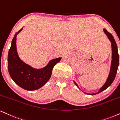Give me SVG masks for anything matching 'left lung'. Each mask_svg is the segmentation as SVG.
Returning <instances> with one entry per match:
<instances>
[{"mask_svg":"<svg viewBox=\"0 0 120 120\" xmlns=\"http://www.w3.org/2000/svg\"><path fill=\"white\" fill-rule=\"evenodd\" d=\"M104 32L105 33V34H106L107 36L108 37V38L109 40V41L111 42V46H112V61H111V69H110V71H109V75L108 76V78L107 79L106 83H105V84L99 90V91L97 93H92V94H89V93H86V94L89 95H94L96 94L99 93L103 91L104 90L106 89L109 86H111V84L112 83V82H113L114 79L115 78V76H116L117 71V69L119 67V53H118V50H117V46L116 41H115V39H114L113 36L110 33H109L106 29H103ZM75 84L78 86V88H79L78 86L77 85L75 82H74Z\"/></svg>","mask_w":120,"mask_h":120,"instance_id":"1","label":"left lung"}]
</instances>
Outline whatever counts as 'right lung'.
<instances>
[{
    "mask_svg": "<svg viewBox=\"0 0 120 120\" xmlns=\"http://www.w3.org/2000/svg\"><path fill=\"white\" fill-rule=\"evenodd\" d=\"M14 35L11 41L8 55V68L9 75L13 81L20 87L27 90H34L44 86L51 77L54 66L59 63L61 57L52 59L44 68H33L20 59L16 48L17 35Z\"/></svg>",
    "mask_w": 120,
    "mask_h": 120,
    "instance_id": "add662e5",
    "label": "right lung"
}]
</instances>
